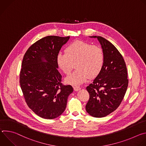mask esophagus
<instances>
[{
  "instance_id": "esophagus-1",
  "label": "esophagus",
  "mask_w": 146,
  "mask_h": 146,
  "mask_svg": "<svg viewBox=\"0 0 146 146\" xmlns=\"http://www.w3.org/2000/svg\"><path fill=\"white\" fill-rule=\"evenodd\" d=\"M74 90L75 91H78V90H80V89H81V88L80 87H78V86H74Z\"/></svg>"
}]
</instances>
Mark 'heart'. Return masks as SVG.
Returning <instances> with one entry per match:
<instances>
[{"label": "heart", "instance_id": "obj_1", "mask_svg": "<svg viewBox=\"0 0 146 146\" xmlns=\"http://www.w3.org/2000/svg\"><path fill=\"white\" fill-rule=\"evenodd\" d=\"M105 61L103 49L96 45L82 40H76L70 44L65 53L57 56V63L65 74L69 75L76 65V70L66 81L73 85L81 84L89 77H95L100 73Z\"/></svg>", "mask_w": 146, "mask_h": 146}]
</instances>
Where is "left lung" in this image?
<instances>
[{"instance_id":"obj_1","label":"left lung","mask_w":146,"mask_h":146,"mask_svg":"<svg viewBox=\"0 0 146 146\" xmlns=\"http://www.w3.org/2000/svg\"><path fill=\"white\" fill-rule=\"evenodd\" d=\"M91 37L99 40L105 54V61L100 73L86 88L90 99L86 109L91 116L101 118L119 106L128 88V73L122 55L111 43L101 36Z\"/></svg>"}]
</instances>
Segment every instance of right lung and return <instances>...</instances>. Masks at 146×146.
Instances as JSON below:
<instances>
[{
    "label": "right lung",
    "mask_w": 146,
    "mask_h": 146,
    "mask_svg": "<svg viewBox=\"0 0 146 146\" xmlns=\"http://www.w3.org/2000/svg\"><path fill=\"white\" fill-rule=\"evenodd\" d=\"M70 36H48L37 41L25 52L19 83L28 107L38 116L54 119L65 111L73 88L62 84L57 56Z\"/></svg>",
    "instance_id": "right-lung-1"
}]
</instances>
